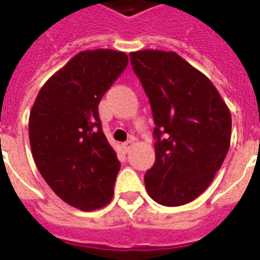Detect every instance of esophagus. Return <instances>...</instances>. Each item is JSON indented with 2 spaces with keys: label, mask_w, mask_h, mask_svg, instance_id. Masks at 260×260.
Returning <instances> with one entry per match:
<instances>
[{
  "label": "esophagus",
  "mask_w": 260,
  "mask_h": 260,
  "mask_svg": "<svg viewBox=\"0 0 260 260\" xmlns=\"http://www.w3.org/2000/svg\"><path fill=\"white\" fill-rule=\"evenodd\" d=\"M135 145V139H128L126 142L122 143V149H124V152H129V149L132 148Z\"/></svg>",
  "instance_id": "34e87169"
}]
</instances>
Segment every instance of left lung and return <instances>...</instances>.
I'll use <instances>...</instances> for the list:
<instances>
[{
	"mask_svg": "<svg viewBox=\"0 0 260 260\" xmlns=\"http://www.w3.org/2000/svg\"><path fill=\"white\" fill-rule=\"evenodd\" d=\"M129 57L156 125V160L145 187L161 206L187 204L222 166L231 142L230 110L210 79L177 53L139 50Z\"/></svg>",
	"mask_w": 260,
	"mask_h": 260,
	"instance_id": "8db88e82",
	"label": "left lung"
}]
</instances>
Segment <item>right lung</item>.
Returning <instances> with one entry per match:
<instances>
[{
    "label": "right lung",
    "instance_id": "obj_1",
    "mask_svg": "<svg viewBox=\"0 0 260 260\" xmlns=\"http://www.w3.org/2000/svg\"><path fill=\"white\" fill-rule=\"evenodd\" d=\"M128 64L124 52L84 50L45 83L29 115L36 168L64 203L81 211L107 206L121 168L103 132L99 104Z\"/></svg>",
    "mask_w": 260,
    "mask_h": 260
}]
</instances>
